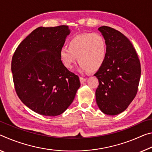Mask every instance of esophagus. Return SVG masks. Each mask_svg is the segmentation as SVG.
<instances>
[{
  "label": "esophagus",
  "mask_w": 152,
  "mask_h": 152,
  "mask_svg": "<svg viewBox=\"0 0 152 152\" xmlns=\"http://www.w3.org/2000/svg\"><path fill=\"white\" fill-rule=\"evenodd\" d=\"M79 79H80V82L81 83H83L84 82H85L86 81V78H83V77H79Z\"/></svg>",
  "instance_id": "obj_1"
}]
</instances>
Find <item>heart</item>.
Listing matches in <instances>:
<instances>
[{"label":"heart","mask_w":152,"mask_h":152,"mask_svg":"<svg viewBox=\"0 0 152 152\" xmlns=\"http://www.w3.org/2000/svg\"><path fill=\"white\" fill-rule=\"evenodd\" d=\"M106 39L98 33H85L77 35L68 43V48L60 50V58L68 69L73 68L77 58L79 69L82 71L95 72L103 65L106 58Z\"/></svg>","instance_id":"obj_1"}]
</instances>
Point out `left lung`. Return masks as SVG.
Here are the masks:
<instances>
[{
  "label": "left lung",
  "instance_id": "obj_1",
  "mask_svg": "<svg viewBox=\"0 0 152 152\" xmlns=\"http://www.w3.org/2000/svg\"><path fill=\"white\" fill-rule=\"evenodd\" d=\"M98 30L106 39L107 54L104 64L94 74L99 81L96 102L103 113L116 115L127 108L137 92L140 61L125 35L108 26Z\"/></svg>",
  "mask_w": 152,
  "mask_h": 152
}]
</instances>
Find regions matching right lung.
<instances>
[{
  "instance_id": "1",
  "label": "right lung",
  "mask_w": 152,
  "mask_h": 152,
  "mask_svg": "<svg viewBox=\"0 0 152 152\" xmlns=\"http://www.w3.org/2000/svg\"><path fill=\"white\" fill-rule=\"evenodd\" d=\"M70 32L67 26L39 27L20 43L12 58L17 96L41 115L63 113L80 87L79 77L69 71L60 58V50Z\"/></svg>"
}]
</instances>
